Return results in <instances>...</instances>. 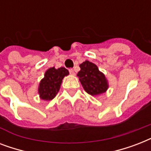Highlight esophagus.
<instances>
[{"label": "esophagus", "mask_w": 151, "mask_h": 151, "mask_svg": "<svg viewBox=\"0 0 151 151\" xmlns=\"http://www.w3.org/2000/svg\"><path fill=\"white\" fill-rule=\"evenodd\" d=\"M69 71H70V73L71 75H75V72H74V70H73V69H70Z\"/></svg>", "instance_id": "1"}]
</instances>
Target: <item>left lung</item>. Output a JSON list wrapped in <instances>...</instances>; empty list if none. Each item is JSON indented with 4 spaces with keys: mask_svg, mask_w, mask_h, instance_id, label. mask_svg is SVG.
Segmentation results:
<instances>
[{
    "mask_svg": "<svg viewBox=\"0 0 151 151\" xmlns=\"http://www.w3.org/2000/svg\"><path fill=\"white\" fill-rule=\"evenodd\" d=\"M80 68L77 75L85 92L92 96H98L106 92L109 87L107 80L96 64L86 60L80 64Z\"/></svg>",
    "mask_w": 151,
    "mask_h": 151,
    "instance_id": "left-lung-1",
    "label": "left lung"
}]
</instances>
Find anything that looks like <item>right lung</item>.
I'll list each match as a JSON object with an SVG mask.
<instances>
[{"label": "right lung", "mask_w": 151, "mask_h": 151, "mask_svg": "<svg viewBox=\"0 0 151 151\" xmlns=\"http://www.w3.org/2000/svg\"><path fill=\"white\" fill-rule=\"evenodd\" d=\"M69 74L68 70L64 67L49 68L45 73V77L39 84L38 93L44 100H52L59 92L62 81L65 76Z\"/></svg>", "instance_id": "1"}]
</instances>
